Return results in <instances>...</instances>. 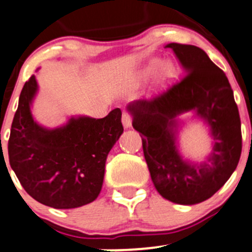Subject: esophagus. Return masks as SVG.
<instances>
[{
	"instance_id": "1",
	"label": "esophagus",
	"mask_w": 252,
	"mask_h": 252,
	"mask_svg": "<svg viewBox=\"0 0 252 252\" xmlns=\"http://www.w3.org/2000/svg\"><path fill=\"white\" fill-rule=\"evenodd\" d=\"M122 125H124L125 128H128L132 126V116L128 112L122 114Z\"/></svg>"
}]
</instances>
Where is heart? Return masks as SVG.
<instances>
[{
    "label": "heart",
    "mask_w": 252,
    "mask_h": 252,
    "mask_svg": "<svg viewBox=\"0 0 252 252\" xmlns=\"http://www.w3.org/2000/svg\"><path fill=\"white\" fill-rule=\"evenodd\" d=\"M150 71H151V66L144 71V75H147ZM172 73H174V67H172V64L170 62H161L158 66V76L161 82L168 80L172 76Z\"/></svg>",
    "instance_id": "heart-1"
}]
</instances>
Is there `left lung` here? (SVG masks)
Returning <instances> with one entry per match:
<instances>
[{
    "label": "left lung",
    "instance_id": "8db88e82",
    "mask_svg": "<svg viewBox=\"0 0 252 252\" xmlns=\"http://www.w3.org/2000/svg\"><path fill=\"white\" fill-rule=\"evenodd\" d=\"M185 75L150 100L128 105L132 126L141 133L151 180L162 197L195 205L211 197L235 171L242 149L241 121L230 82L205 51L168 43ZM195 109L212 126L214 149L204 164L186 163L176 149L174 117Z\"/></svg>",
    "mask_w": 252,
    "mask_h": 252
}]
</instances>
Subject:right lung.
<instances>
[{
	"mask_svg": "<svg viewBox=\"0 0 252 252\" xmlns=\"http://www.w3.org/2000/svg\"><path fill=\"white\" fill-rule=\"evenodd\" d=\"M37 91L32 75L21 91L11 126L8 160L18 181L36 201L54 209H75L96 200L110 150L124 132L121 110L103 119H71L47 130L33 121L30 103Z\"/></svg>",
	"mask_w": 252,
	"mask_h": 252,
	"instance_id": "obj_1",
	"label": "right lung"
}]
</instances>
